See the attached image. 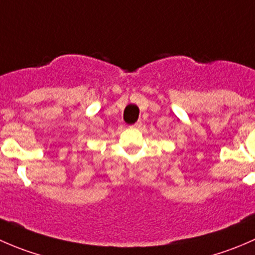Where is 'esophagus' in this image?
I'll return each instance as SVG.
<instances>
[{
  "label": "esophagus",
  "mask_w": 255,
  "mask_h": 255,
  "mask_svg": "<svg viewBox=\"0 0 255 255\" xmlns=\"http://www.w3.org/2000/svg\"><path fill=\"white\" fill-rule=\"evenodd\" d=\"M132 127H134V128H140V127H142V122H140V121H138V122L134 123V125H133Z\"/></svg>",
  "instance_id": "esophagus-1"
}]
</instances>
